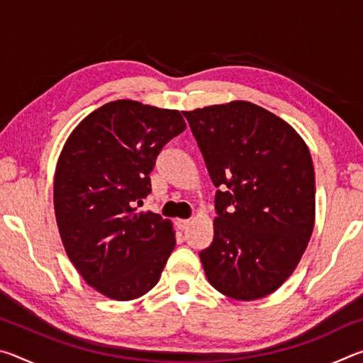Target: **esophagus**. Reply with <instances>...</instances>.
Returning a JSON list of instances; mask_svg holds the SVG:
<instances>
[{
    "label": "esophagus",
    "mask_w": 363,
    "mask_h": 363,
    "mask_svg": "<svg viewBox=\"0 0 363 363\" xmlns=\"http://www.w3.org/2000/svg\"><path fill=\"white\" fill-rule=\"evenodd\" d=\"M177 229H181V230H186L187 227L190 225V220L189 219H177Z\"/></svg>",
    "instance_id": "1"
}]
</instances>
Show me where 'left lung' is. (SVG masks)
Here are the masks:
<instances>
[{"label":"left lung","mask_w":363,"mask_h":363,"mask_svg":"<svg viewBox=\"0 0 363 363\" xmlns=\"http://www.w3.org/2000/svg\"><path fill=\"white\" fill-rule=\"evenodd\" d=\"M218 187L213 242L200 251L213 288L237 301L285 284L315 224L311 152L291 125L247 101L182 112Z\"/></svg>","instance_id":"1"}]
</instances>
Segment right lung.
I'll use <instances>...</instances> for the list:
<instances>
[{
	"instance_id": "right-lung-1",
	"label": "right lung",
	"mask_w": 363,
	"mask_h": 363,
	"mask_svg": "<svg viewBox=\"0 0 363 363\" xmlns=\"http://www.w3.org/2000/svg\"><path fill=\"white\" fill-rule=\"evenodd\" d=\"M186 130L179 110L120 99L70 133L54 176V211L65 253L104 296L131 301L158 284L176 232L169 219L138 211L150 194L160 150Z\"/></svg>"
}]
</instances>
